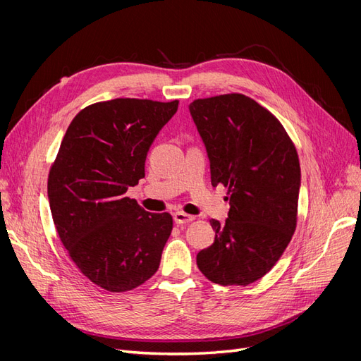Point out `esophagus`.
I'll return each instance as SVG.
<instances>
[{"label": "esophagus", "instance_id": "34e87169", "mask_svg": "<svg viewBox=\"0 0 361 361\" xmlns=\"http://www.w3.org/2000/svg\"><path fill=\"white\" fill-rule=\"evenodd\" d=\"M173 220H174V223H176V224H187V223H190V221L194 220V216H192V215H188V214H185V212L178 211V212H174Z\"/></svg>", "mask_w": 361, "mask_h": 361}]
</instances>
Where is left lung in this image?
Segmentation results:
<instances>
[{"mask_svg":"<svg viewBox=\"0 0 361 361\" xmlns=\"http://www.w3.org/2000/svg\"><path fill=\"white\" fill-rule=\"evenodd\" d=\"M190 113L211 161L212 187L224 185L231 200L226 223L211 220L215 241L199 251L197 267L216 285H251L277 264L297 228V149L280 120L245 94L195 99Z\"/></svg>","mask_w":361,"mask_h":361,"instance_id":"1","label":"left lung"}]
</instances>
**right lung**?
<instances>
[{"instance_id":"1","label":"right lung","mask_w":361,"mask_h":361,"mask_svg":"<svg viewBox=\"0 0 361 361\" xmlns=\"http://www.w3.org/2000/svg\"><path fill=\"white\" fill-rule=\"evenodd\" d=\"M178 105L118 97L85 106L49 169L60 241L81 274L105 290H133L159 268L173 218L145 211L126 191L145 178L149 147Z\"/></svg>"}]
</instances>
